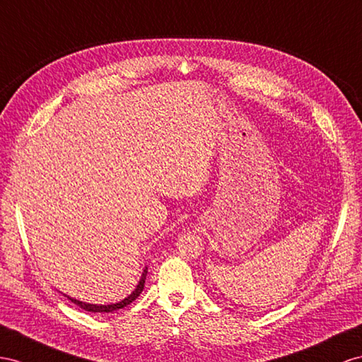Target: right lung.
<instances>
[{
  "label": "right lung",
  "mask_w": 362,
  "mask_h": 362,
  "mask_svg": "<svg viewBox=\"0 0 362 362\" xmlns=\"http://www.w3.org/2000/svg\"><path fill=\"white\" fill-rule=\"evenodd\" d=\"M146 274H148V267L145 266V269H144V272H142V276H141V281H139V284L136 286V289L129 293L127 298H124L122 301H119V303H115V304H104V305H99V304H88V303H82V301H79V300H75V298H70V296H67V298L71 301V303H75L76 305H79L81 309H84V310H87V312H98V313H113L115 310H119V309H124V308H127L128 304H132L139 295L142 293V291H144V286H145V278H146Z\"/></svg>",
  "instance_id": "right-lung-1"
}]
</instances>
